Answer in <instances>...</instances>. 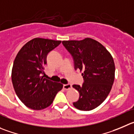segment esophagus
<instances>
[{
	"label": "esophagus",
	"mask_w": 134,
	"mask_h": 134,
	"mask_svg": "<svg viewBox=\"0 0 134 134\" xmlns=\"http://www.w3.org/2000/svg\"><path fill=\"white\" fill-rule=\"evenodd\" d=\"M63 87H64V90H70V89L72 88V85H71L70 83L64 84V85H63Z\"/></svg>",
	"instance_id": "obj_1"
}]
</instances>
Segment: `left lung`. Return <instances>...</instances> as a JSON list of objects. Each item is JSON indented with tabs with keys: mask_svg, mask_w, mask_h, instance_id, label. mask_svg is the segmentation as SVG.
<instances>
[{
	"mask_svg": "<svg viewBox=\"0 0 134 134\" xmlns=\"http://www.w3.org/2000/svg\"><path fill=\"white\" fill-rule=\"evenodd\" d=\"M62 44L73 57L75 69L83 70L82 85L72 86L80 93L74 106L81 110H93L106 99L111 90L115 74L113 57L103 44L91 38L63 41Z\"/></svg>",
	"mask_w": 134,
	"mask_h": 134,
	"instance_id": "1",
	"label": "left lung"
}]
</instances>
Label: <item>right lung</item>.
<instances>
[{"instance_id":"1","label":"right lung","mask_w":134,"mask_h":134,"mask_svg":"<svg viewBox=\"0 0 134 134\" xmlns=\"http://www.w3.org/2000/svg\"><path fill=\"white\" fill-rule=\"evenodd\" d=\"M61 41L35 38L22 47L15 58L12 81L16 95L33 110H42L53 103L63 85L44 78V66L50 51Z\"/></svg>"}]
</instances>
